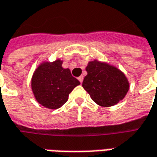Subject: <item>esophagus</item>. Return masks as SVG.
Returning a JSON list of instances; mask_svg holds the SVG:
<instances>
[{
	"instance_id": "1",
	"label": "esophagus",
	"mask_w": 157,
	"mask_h": 157,
	"mask_svg": "<svg viewBox=\"0 0 157 157\" xmlns=\"http://www.w3.org/2000/svg\"><path fill=\"white\" fill-rule=\"evenodd\" d=\"M78 80H79V82H80L82 83V81H83V76H82V75H81V76H79V77H78Z\"/></svg>"
}]
</instances>
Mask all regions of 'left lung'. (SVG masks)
Returning <instances> with one entry per match:
<instances>
[{
    "instance_id": "1",
    "label": "left lung",
    "mask_w": 157,
    "mask_h": 157,
    "mask_svg": "<svg viewBox=\"0 0 157 157\" xmlns=\"http://www.w3.org/2000/svg\"><path fill=\"white\" fill-rule=\"evenodd\" d=\"M82 87L91 99L101 107L117 104L127 95L129 82L124 73L113 65L98 60L90 61Z\"/></svg>"
}]
</instances>
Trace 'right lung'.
<instances>
[{"label":"right lung","instance_id":"right-lung-1","mask_svg":"<svg viewBox=\"0 0 157 157\" xmlns=\"http://www.w3.org/2000/svg\"><path fill=\"white\" fill-rule=\"evenodd\" d=\"M63 61L43 62L36 68L31 79L35 100L50 109L61 108L80 82L72 76L69 68H62Z\"/></svg>","mask_w":157,"mask_h":157}]
</instances>
